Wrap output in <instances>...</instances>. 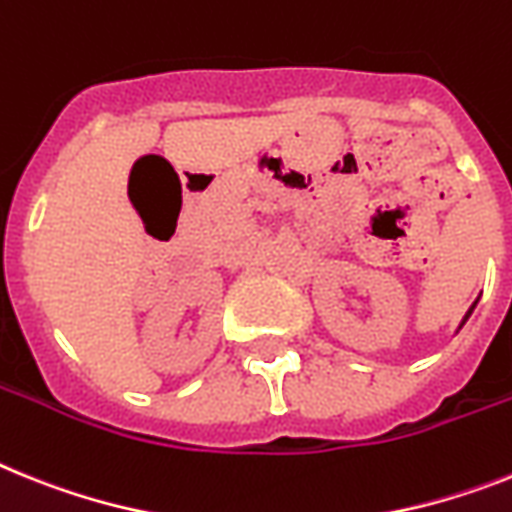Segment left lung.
I'll return each instance as SVG.
<instances>
[{
	"instance_id": "8db88e82",
	"label": "left lung",
	"mask_w": 512,
	"mask_h": 512,
	"mask_svg": "<svg viewBox=\"0 0 512 512\" xmlns=\"http://www.w3.org/2000/svg\"><path fill=\"white\" fill-rule=\"evenodd\" d=\"M474 307H476V304H471V309H468V312H466V317H463V322H466V320H468V315H471V312H474ZM463 322H461V325H463Z\"/></svg>"
}]
</instances>
